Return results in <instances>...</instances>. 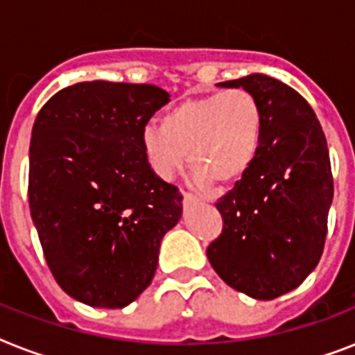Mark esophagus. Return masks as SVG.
I'll return each instance as SVG.
<instances>
[{
	"label": "esophagus",
	"instance_id": "esophagus-1",
	"mask_svg": "<svg viewBox=\"0 0 355 355\" xmlns=\"http://www.w3.org/2000/svg\"><path fill=\"white\" fill-rule=\"evenodd\" d=\"M182 197H184V200H182L184 206H191L200 200V197H197V195H193V193H189V191H184Z\"/></svg>",
	"mask_w": 355,
	"mask_h": 355
}]
</instances>
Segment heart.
Listing matches in <instances>:
<instances>
[{
	"label": "heart",
	"instance_id": "heart-1",
	"mask_svg": "<svg viewBox=\"0 0 355 355\" xmlns=\"http://www.w3.org/2000/svg\"><path fill=\"white\" fill-rule=\"evenodd\" d=\"M263 108L245 88L184 99L147 125L141 149L160 178L180 171L189 155L191 171L210 184L236 182L252 167L263 139Z\"/></svg>",
	"mask_w": 355,
	"mask_h": 355
}]
</instances>
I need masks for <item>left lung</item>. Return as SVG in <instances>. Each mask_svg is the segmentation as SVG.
I'll return each instance as SVG.
<instances>
[{"mask_svg":"<svg viewBox=\"0 0 355 355\" xmlns=\"http://www.w3.org/2000/svg\"><path fill=\"white\" fill-rule=\"evenodd\" d=\"M219 86L258 97L265 125L252 167L216 202L223 232L206 256L236 291L272 300L300 286L322 256L334 199L330 153L308 101L286 83L250 73Z\"/></svg>","mask_w":355,"mask_h":355,"instance_id":"left-lung-1","label":"left lung"}]
</instances>
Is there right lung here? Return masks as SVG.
I'll return each instance as SVG.
<instances>
[{
	"mask_svg": "<svg viewBox=\"0 0 355 355\" xmlns=\"http://www.w3.org/2000/svg\"><path fill=\"white\" fill-rule=\"evenodd\" d=\"M169 94L92 80L40 108L29 149V208L47 267L69 297L125 308L149 287L162 237L182 216L177 186L145 160L141 132Z\"/></svg>",
	"mask_w": 355,
	"mask_h": 355,
	"instance_id": "1",
	"label": "right lung"
}]
</instances>
